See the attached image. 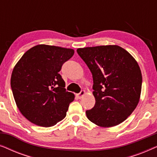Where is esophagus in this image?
<instances>
[{"instance_id": "1", "label": "esophagus", "mask_w": 157, "mask_h": 157, "mask_svg": "<svg viewBox=\"0 0 157 157\" xmlns=\"http://www.w3.org/2000/svg\"><path fill=\"white\" fill-rule=\"evenodd\" d=\"M84 94H85V91H81L80 93H78V94H76V96L78 98H81L83 97V96L84 95Z\"/></svg>"}]
</instances>
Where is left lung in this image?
<instances>
[{"label": "left lung", "instance_id": "obj_1", "mask_svg": "<svg viewBox=\"0 0 157 157\" xmlns=\"http://www.w3.org/2000/svg\"><path fill=\"white\" fill-rule=\"evenodd\" d=\"M77 53L93 76L96 103L86 111L87 118L101 127L121 124L140 98L142 76L136 60L117 45L78 48Z\"/></svg>", "mask_w": 157, "mask_h": 157}]
</instances>
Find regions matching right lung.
I'll return each instance as SVG.
<instances>
[{"instance_id": "obj_1", "label": "right lung", "mask_w": 157, "mask_h": 157, "mask_svg": "<svg viewBox=\"0 0 157 157\" xmlns=\"http://www.w3.org/2000/svg\"><path fill=\"white\" fill-rule=\"evenodd\" d=\"M74 51L37 45L27 51L13 70L10 86L21 113L36 125L49 127L63 120L74 94L66 91L59 74Z\"/></svg>"}]
</instances>
